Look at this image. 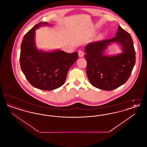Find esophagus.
<instances>
[{
    "mask_svg": "<svg viewBox=\"0 0 147 147\" xmlns=\"http://www.w3.org/2000/svg\"><path fill=\"white\" fill-rule=\"evenodd\" d=\"M78 55H79V57H83L84 56V52L82 51L79 50L78 51Z\"/></svg>",
    "mask_w": 147,
    "mask_h": 147,
    "instance_id": "obj_1",
    "label": "esophagus"
}]
</instances>
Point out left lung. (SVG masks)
Listing matches in <instances>:
<instances>
[{
  "instance_id": "8db88e82",
  "label": "left lung",
  "mask_w": 147,
  "mask_h": 147,
  "mask_svg": "<svg viewBox=\"0 0 147 147\" xmlns=\"http://www.w3.org/2000/svg\"><path fill=\"white\" fill-rule=\"evenodd\" d=\"M113 42L120 45L122 52L115 55H105V51ZM85 52L86 74L90 83L95 88L107 91L125 84L136 63L131 36L120 26L115 37L90 43L86 46Z\"/></svg>"
}]
</instances>
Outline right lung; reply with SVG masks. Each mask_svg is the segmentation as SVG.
<instances>
[{"label":"right lung","instance_id":"right-lung-1","mask_svg":"<svg viewBox=\"0 0 147 147\" xmlns=\"http://www.w3.org/2000/svg\"><path fill=\"white\" fill-rule=\"evenodd\" d=\"M49 25L47 22H39L25 34L20 56L21 70L28 82L36 88L48 91L63 85L68 70L78 58L77 52L68 53L60 49L49 52L38 49L36 30Z\"/></svg>","mask_w":147,"mask_h":147}]
</instances>
